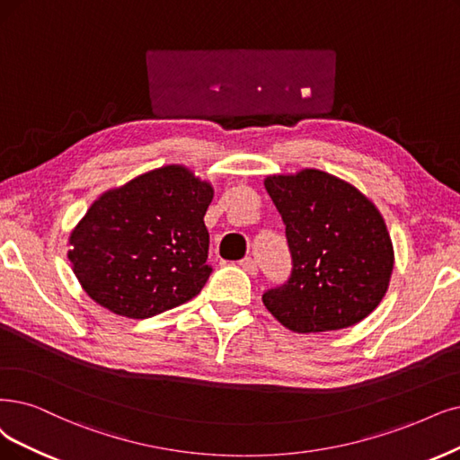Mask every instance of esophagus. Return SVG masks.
Listing matches in <instances>:
<instances>
[{
    "instance_id": "obj_1",
    "label": "esophagus",
    "mask_w": 460,
    "mask_h": 460,
    "mask_svg": "<svg viewBox=\"0 0 460 460\" xmlns=\"http://www.w3.org/2000/svg\"><path fill=\"white\" fill-rule=\"evenodd\" d=\"M239 265L246 270L248 275H258V263H256V260L244 258V260H241V261H239Z\"/></svg>"
}]
</instances>
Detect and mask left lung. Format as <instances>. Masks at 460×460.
<instances>
[{
	"instance_id": "8db88e82",
	"label": "left lung",
	"mask_w": 460,
	"mask_h": 460,
	"mask_svg": "<svg viewBox=\"0 0 460 460\" xmlns=\"http://www.w3.org/2000/svg\"><path fill=\"white\" fill-rule=\"evenodd\" d=\"M265 190L282 216L292 256L290 277L261 297L269 313L297 333L358 324L385 297L394 267L376 204L314 168L269 176Z\"/></svg>"
}]
</instances>
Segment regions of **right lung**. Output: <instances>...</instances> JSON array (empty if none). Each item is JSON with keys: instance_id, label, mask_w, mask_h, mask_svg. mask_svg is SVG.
Wrapping results in <instances>:
<instances>
[{"instance_id": "add662e5", "label": "right lung", "mask_w": 460, "mask_h": 460, "mask_svg": "<svg viewBox=\"0 0 460 460\" xmlns=\"http://www.w3.org/2000/svg\"><path fill=\"white\" fill-rule=\"evenodd\" d=\"M212 197V185L180 164L102 195L70 236L67 258L83 290L127 318H151L195 297L212 273L204 226Z\"/></svg>"}]
</instances>
